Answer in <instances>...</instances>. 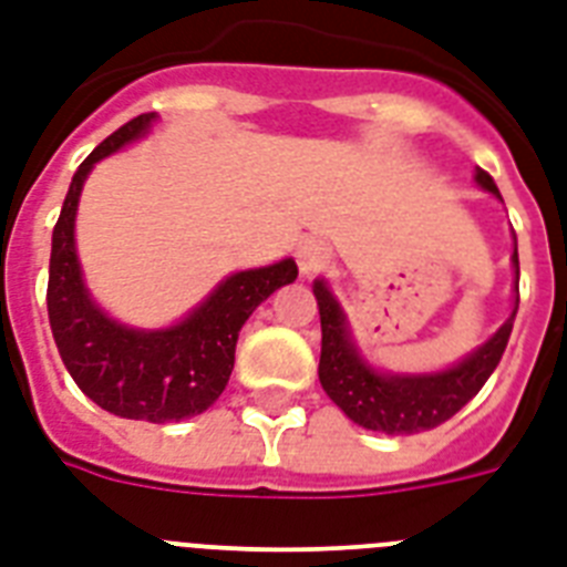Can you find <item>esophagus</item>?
I'll return each instance as SVG.
<instances>
[{"label":"esophagus","mask_w":567,"mask_h":567,"mask_svg":"<svg viewBox=\"0 0 567 567\" xmlns=\"http://www.w3.org/2000/svg\"><path fill=\"white\" fill-rule=\"evenodd\" d=\"M329 261V249L323 240L318 238H306L297 247V265H300V274L302 276H311L318 274V270H323Z\"/></svg>","instance_id":"34e87169"}]
</instances>
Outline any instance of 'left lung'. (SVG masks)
<instances>
[{"label": "left lung", "mask_w": 567, "mask_h": 567, "mask_svg": "<svg viewBox=\"0 0 567 567\" xmlns=\"http://www.w3.org/2000/svg\"><path fill=\"white\" fill-rule=\"evenodd\" d=\"M476 182L488 194L501 199V190L485 171L476 167ZM515 276H518V244H515ZM518 288V279H515ZM315 297L320 309V385L329 400L341 409L353 423L364 430L385 432V435H412V432L435 430L439 423L450 421L453 414L474 400L476 391L485 385L501 355L509 344L512 323L518 315V297L509 320L485 341L480 350L462 359L456 368L423 377H396V373H377L364 364L355 344L347 332V318L323 279L315 282Z\"/></svg>", "instance_id": "1"}]
</instances>
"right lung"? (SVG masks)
<instances>
[{"instance_id":"1","label":"right lung","mask_w":567,"mask_h":567,"mask_svg":"<svg viewBox=\"0 0 567 567\" xmlns=\"http://www.w3.org/2000/svg\"><path fill=\"white\" fill-rule=\"evenodd\" d=\"M153 120L155 114L128 120L79 164L52 231L47 309L61 362L93 403L128 421L171 423L203 414L223 394L240 327L276 288L297 279V265L282 258L231 274L182 323L153 332L123 327L91 300L75 256L82 185L93 164L144 135Z\"/></svg>"}]
</instances>
